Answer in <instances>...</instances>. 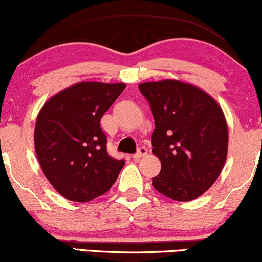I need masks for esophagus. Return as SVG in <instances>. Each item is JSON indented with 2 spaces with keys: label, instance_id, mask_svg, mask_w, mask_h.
Wrapping results in <instances>:
<instances>
[{
  "label": "esophagus",
  "instance_id": "obj_1",
  "mask_svg": "<svg viewBox=\"0 0 262 262\" xmlns=\"http://www.w3.org/2000/svg\"><path fill=\"white\" fill-rule=\"evenodd\" d=\"M146 155H147V148H146V147H141L139 151H137V154L134 156V160H140V159H142V157H145Z\"/></svg>",
  "mask_w": 262,
  "mask_h": 262
}]
</instances>
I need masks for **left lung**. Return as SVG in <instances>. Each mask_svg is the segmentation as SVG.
Instances as JSON below:
<instances>
[{"label": "left lung", "instance_id": "1", "mask_svg": "<svg viewBox=\"0 0 262 262\" xmlns=\"http://www.w3.org/2000/svg\"><path fill=\"white\" fill-rule=\"evenodd\" d=\"M155 119L152 154L161 171L154 187L175 201L198 199L220 176L229 131L217 101L192 83L161 80L139 85Z\"/></svg>", "mask_w": 262, "mask_h": 262}]
</instances>
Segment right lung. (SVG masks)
Segmentation results:
<instances>
[{
	"instance_id": "add662e5",
	"label": "right lung",
	"mask_w": 262,
	"mask_h": 262,
	"mask_svg": "<svg viewBox=\"0 0 262 262\" xmlns=\"http://www.w3.org/2000/svg\"><path fill=\"white\" fill-rule=\"evenodd\" d=\"M123 82L81 81L43 103L35 125V151L41 170L60 195L89 202L107 192L123 160L106 151L100 120L122 94Z\"/></svg>"
}]
</instances>
